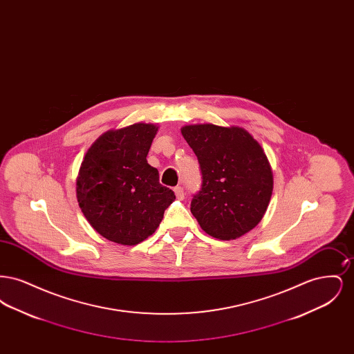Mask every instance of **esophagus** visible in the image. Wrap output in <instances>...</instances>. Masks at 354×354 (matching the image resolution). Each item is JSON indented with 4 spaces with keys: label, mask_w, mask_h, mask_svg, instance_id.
I'll return each mask as SVG.
<instances>
[{
    "label": "esophagus",
    "mask_w": 354,
    "mask_h": 354,
    "mask_svg": "<svg viewBox=\"0 0 354 354\" xmlns=\"http://www.w3.org/2000/svg\"><path fill=\"white\" fill-rule=\"evenodd\" d=\"M174 192H175V195H176L178 199H183V198H185V189H183L182 185H176V187L174 188Z\"/></svg>",
    "instance_id": "34e87169"
}]
</instances>
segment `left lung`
<instances>
[{
	"label": "left lung",
	"instance_id": "obj_1",
	"mask_svg": "<svg viewBox=\"0 0 354 354\" xmlns=\"http://www.w3.org/2000/svg\"><path fill=\"white\" fill-rule=\"evenodd\" d=\"M202 174L191 212L203 231L220 240L250 232L270 204V162L252 135L241 127L191 124L182 129Z\"/></svg>",
	"mask_w": 354,
	"mask_h": 354
}]
</instances>
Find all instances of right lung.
Instances as JSON below:
<instances>
[{
    "mask_svg": "<svg viewBox=\"0 0 354 354\" xmlns=\"http://www.w3.org/2000/svg\"><path fill=\"white\" fill-rule=\"evenodd\" d=\"M156 131L150 123L110 130L84 155L77 199L91 227L110 241L135 245L146 240L175 201L146 159Z\"/></svg>",
    "mask_w": 354,
    "mask_h": 354,
    "instance_id": "right-lung-1",
    "label": "right lung"
}]
</instances>
